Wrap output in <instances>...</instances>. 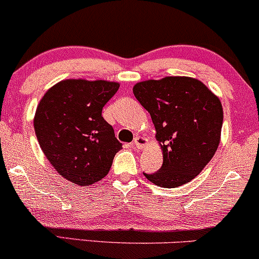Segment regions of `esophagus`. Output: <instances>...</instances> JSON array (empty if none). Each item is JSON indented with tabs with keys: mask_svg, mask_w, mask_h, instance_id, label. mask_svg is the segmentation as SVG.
<instances>
[{
	"mask_svg": "<svg viewBox=\"0 0 259 259\" xmlns=\"http://www.w3.org/2000/svg\"><path fill=\"white\" fill-rule=\"evenodd\" d=\"M134 145H135V147L139 148V150H142V148H145L148 145V140L146 138H144V136H136V138L134 139Z\"/></svg>",
	"mask_w": 259,
	"mask_h": 259,
	"instance_id": "34e87169",
	"label": "esophagus"
}]
</instances>
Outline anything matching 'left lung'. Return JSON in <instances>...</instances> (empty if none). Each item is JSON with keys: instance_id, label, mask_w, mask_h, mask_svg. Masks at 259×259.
<instances>
[{"instance_id": "obj_1", "label": "left lung", "mask_w": 259, "mask_h": 259, "mask_svg": "<svg viewBox=\"0 0 259 259\" xmlns=\"http://www.w3.org/2000/svg\"><path fill=\"white\" fill-rule=\"evenodd\" d=\"M133 91L152 118L163 152L159 170L145 177L167 189L185 185L203 170L219 146L221 100L190 76L145 80L134 85Z\"/></svg>"}]
</instances>
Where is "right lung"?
<instances>
[{"mask_svg": "<svg viewBox=\"0 0 259 259\" xmlns=\"http://www.w3.org/2000/svg\"><path fill=\"white\" fill-rule=\"evenodd\" d=\"M119 82L67 79L38 102L34 129L46 158L64 179L92 185L108 174L121 144L102 117L103 107Z\"/></svg>", "mask_w": 259, "mask_h": 259, "instance_id": "obj_1", "label": "right lung"}]
</instances>
